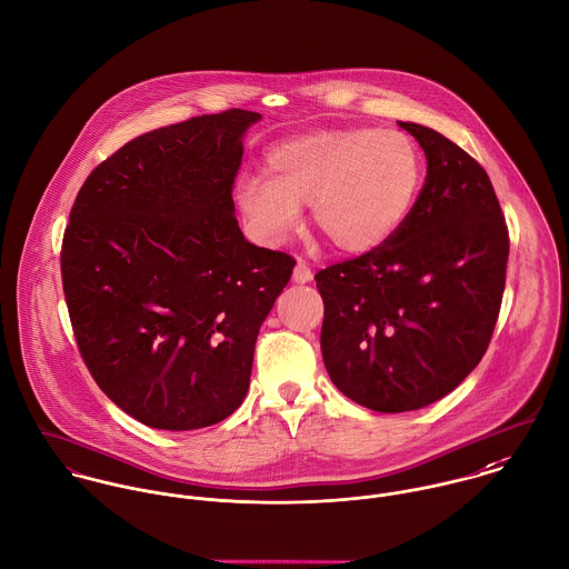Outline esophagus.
Instances as JSON below:
<instances>
[{
	"mask_svg": "<svg viewBox=\"0 0 569 569\" xmlns=\"http://www.w3.org/2000/svg\"><path fill=\"white\" fill-rule=\"evenodd\" d=\"M312 270H310V266L306 263V261H297V266H295V270H292V279H295V283H310L312 281Z\"/></svg>",
	"mask_w": 569,
	"mask_h": 569,
	"instance_id": "esophagus-1",
	"label": "esophagus"
}]
</instances>
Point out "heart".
<instances>
[{"mask_svg": "<svg viewBox=\"0 0 569 569\" xmlns=\"http://www.w3.org/2000/svg\"><path fill=\"white\" fill-rule=\"evenodd\" d=\"M266 169L268 178L243 173L232 187L257 239L281 243L310 204L315 224L337 250L365 254L387 243L411 213L425 158L402 131L335 127L277 144Z\"/></svg>", "mask_w": 569, "mask_h": 569, "instance_id": "heart-1", "label": "heart"}]
</instances>
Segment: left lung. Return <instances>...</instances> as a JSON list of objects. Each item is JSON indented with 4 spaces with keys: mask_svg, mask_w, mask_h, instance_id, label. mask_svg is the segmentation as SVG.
Wrapping results in <instances>:
<instances>
[{
    "mask_svg": "<svg viewBox=\"0 0 569 569\" xmlns=\"http://www.w3.org/2000/svg\"><path fill=\"white\" fill-rule=\"evenodd\" d=\"M427 180L380 248L317 272L321 351L347 398L380 413L416 411L479 365L506 288L508 227L483 167L418 122Z\"/></svg>",
    "mask_w": 569,
    "mask_h": 569,
    "instance_id": "obj_1",
    "label": "left lung"
}]
</instances>
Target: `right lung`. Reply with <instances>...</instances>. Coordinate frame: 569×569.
Returning a JSON list of instances; mask_svg holds the SVG:
<instances>
[{
    "label": "right lung",
    "mask_w": 569,
    "mask_h": 569,
    "mask_svg": "<svg viewBox=\"0 0 569 569\" xmlns=\"http://www.w3.org/2000/svg\"><path fill=\"white\" fill-rule=\"evenodd\" d=\"M259 118L228 110L142 133L70 211L61 277L79 351L151 429L211 427L243 402L259 328L297 263L234 218L241 138Z\"/></svg>",
    "instance_id": "add662e5"
}]
</instances>
